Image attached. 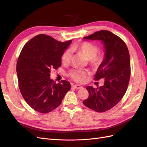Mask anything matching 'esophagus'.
Returning <instances> with one entry per match:
<instances>
[{"instance_id":"obj_1","label":"esophagus","mask_w":147,"mask_h":147,"mask_svg":"<svg viewBox=\"0 0 147 147\" xmlns=\"http://www.w3.org/2000/svg\"><path fill=\"white\" fill-rule=\"evenodd\" d=\"M73 87L75 89H81L83 88L82 86L78 85V84H74V85H73Z\"/></svg>"}]
</instances>
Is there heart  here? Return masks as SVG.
Returning a JSON list of instances; mask_svg holds the SVG:
<instances>
[{"mask_svg":"<svg viewBox=\"0 0 147 147\" xmlns=\"http://www.w3.org/2000/svg\"><path fill=\"white\" fill-rule=\"evenodd\" d=\"M78 51L89 60L90 64L94 68H98L102 64L104 59V55L102 53H97L99 48L94 44L88 42H84L74 45L70 49H67L61 56V61L64 64L70 63L72 57V51ZM86 70L74 69L69 72V77L77 83H83L88 76Z\"/></svg>","mask_w":147,"mask_h":147,"instance_id":"1","label":"heart"}]
</instances>
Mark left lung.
Wrapping results in <instances>:
<instances>
[{"label":"left lung","instance_id":"obj_1","mask_svg":"<svg viewBox=\"0 0 147 147\" xmlns=\"http://www.w3.org/2000/svg\"><path fill=\"white\" fill-rule=\"evenodd\" d=\"M84 38L101 40L105 53L94 77L95 80L104 78V84L97 88L87 86L89 96L83 103L97 112H104L125 94L131 75L129 53L123 40L109 30L97 31Z\"/></svg>","mask_w":147,"mask_h":147}]
</instances>
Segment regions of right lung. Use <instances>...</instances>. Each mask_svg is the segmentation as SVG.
<instances>
[{
    "label": "right lung",
    "instance_id": "add662e5",
    "mask_svg": "<svg viewBox=\"0 0 147 147\" xmlns=\"http://www.w3.org/2000/svg\"><path fill=\"white\" fill-rule=\"evenodd\" d=\"M71 42V40L62 42L40 34L22 49L16 65L19 88L25 101L38 112L54 110L70 90L69 82L56 83L50 73L61 65V56Z\"/></svg>",
    "mask_w": 147,
    "mask_h": 147
}]
</instances>
